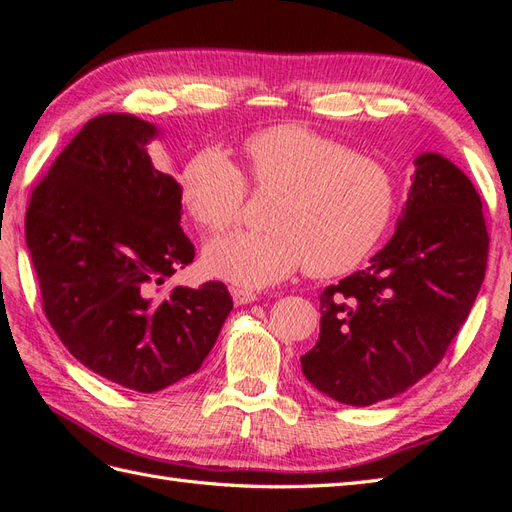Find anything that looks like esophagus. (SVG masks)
I'll list each match as a JSON object with an SVG mask.
<instances>
[{"mask_svg": "<svg viewBox=\"0 0 512 512\" xmlns=\"http://www.w3.org/2000/svg\"><path fill=\"white\" fill-rule=\"evenodd\" d=\"M231 295H233V301H235V306H246V303H253V301H257V295L253 290H248V288H233L231 290Z\"/></svg>", "mask_w": 512, "mask_h": 512, "instance_id": "1", "label": "esophagus"}]
</instances>
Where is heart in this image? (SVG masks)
Segmentation results:
<instances>
[{
    "instance_id": "b5f03b06",
    "label": "heart",
    "mask_w": 512,
    "mask_h": 512,
    "mask_svg": "<svg viewBox=\"0 0 512 512\" xmlns=\"http://www.w3.org/2000/svg\"><path fill=\"white\" fill-rule=\"evenodd\" d=\"M255 191L279 193L270 231L215 239L204 264L237 286L264 288L308 266L314 277L350 273L385 235L396 182L376 156L301 125H277L248 136L242 147ZM184 209L213 235L239 224L248 183L220 149H204L180 178Z\"/></svg>"
}]
</instances>
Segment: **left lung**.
<instances>
[{"label": "left lung", "instance_id": "8db88e82", "mask_svg": "<svg viewBox=\"0 0 512 512\" xmlns=\"http://www.w3.org/2000/svg\"><path fill=\"white\" fill-rule=\"evenodd\" d=\"M480 193L440 154L416 158L396 233L365 270L321 292V334L301 369L352 407L394 398L447 354L484 281Z\"/></svg>", "mask_w": 512, "mask_h": 512}]
</instances>
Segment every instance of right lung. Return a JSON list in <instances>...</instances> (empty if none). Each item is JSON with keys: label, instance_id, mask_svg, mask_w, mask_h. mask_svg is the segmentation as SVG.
<instances>
[{"label": "right lung", "instance_id": "right-lung-1", "mask_svg": "<svg viewBox=\"0 0 512 512\" xmlns=\"http://www.w3.org/2000/svg\"><path fill=\"white\" fill-rule=\"evenodd\" d=\"M156 127L112 112L83 125L30 193L26 244L41 308L68 352L127 389L198 372L233 310L222 281L173 288L193 262L180 184L151 165Z\"/></svg>", "mask_w": 512, "mask_h": 512}]
</instances>
